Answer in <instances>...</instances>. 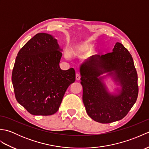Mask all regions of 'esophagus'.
<instances>
[{"mask_svg": "<svg viewBox=\"0 0 149 149\" xmlns=\"http://www.w3.org/2000/svg\"><path fill=\"white\" fill-rule=\"evenodd\" d=\"M75 77H76V80H77V81H79L80 79V78H81V75H80V74H79V73H77L76 74V75H75Z\"/></svg>", "mask_w": 149, "mask_h": 149, "instance_id": "1", "label": "esophagus"}]
</instances>
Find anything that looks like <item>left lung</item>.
<instances>
[{"label": "left lung", "mask_w": 149, "mask_h": 149, "mask_svg": "<svg viewBox=\"0 0 149 149\" xmlns=\"http://www.w3.org/2000/svg\"><path fill=\"white\" fill-rule=\"evenodd\" d=\"M114 71L123 86L118 96H111L98 77ZM83 100L90 118L102 123L122 119L137 100L138 75L128 50L117 42L112 52L92 56L81 66Z\"/></svg>", "instance_id": "1"}]
</instances>
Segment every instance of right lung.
<instances>
[{"mask_svg":"<svg viewBox=\"0 0 149 149\" xmlns=\"http://www.w3.org/2000/svg\"><path fill=\"white\" fill-rule=\"evenodd\" d=\"M61 56L57 40L47 33L36 34L19 50L12 83L17 102L31 115L56 113L66 90L75 82L74 68H60Z\"/></svg>","mask_w":149,"mask_h":149,"instance_id":"add662e5","label":"right lung"}]
</instances>
